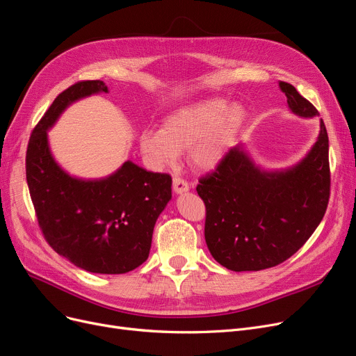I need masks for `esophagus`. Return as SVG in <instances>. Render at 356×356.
I'll list each match as a JSON object with an SVG mask.
<instances>
[{"label": "esophagus", "mask_w": 356, "mask_h": 356, "mask_svg": "<svg viewBox=\"0 0 356 356\" xmlns=\"http://www.w3.org/2000/svg\"><path fill=\"white\" fill-rule=\"evenodd\" d=\"M173 189H175V192L176 193H184V192H188L189 191V183L184 180L183 177H179V176H176L175 179H173Z\"/></svg>", "instance_id": "1"}]
</instances>
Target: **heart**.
I'll use <instances>...</instances> for the list:
<instances>
[{
	"mask_svg": "<svg viewBox=\"0 0 356 356\" xmlns=\"http://www.w3.org/2000/svg\"><path fill=\"white\" fill-rule=\"evenodd\" d=\"M245 118L240 104H228L222 99L184 106L163 119L160 131H143L140 149L154 168L176 164L179 151L189 149L191 161L209 170L224 160Z\"/></svg>",
	"mask_w": 356,
	"mask_h": 356,
	"instance_id": "1",
	"label": "heart"
}]
</instances>
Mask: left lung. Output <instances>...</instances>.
Instances as JSON below:
<instances>
[{
    "mask_svg": "<svg viewBox=\"0 0 356 356\" xmlns=\"http://www.w3.org/2000/svg\"><path fill=\"white\" fill-rule=\"evenodd\" d=\"M280 87L292 113L318 115L296 87L284 81ZM196 191L207 208V245L220 265L243 272L282 264L312 237L327 209L330 167L324 122L298 164L265 172L237 145L212 173L200 177Z\"/></svg>",
    "mask_w": 356,
    "mask_h": 356,
    "instance_id": "obj_1",
    "label": "left lung"
}]
</instances>
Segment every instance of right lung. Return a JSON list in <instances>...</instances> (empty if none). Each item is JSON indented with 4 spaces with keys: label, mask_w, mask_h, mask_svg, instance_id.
<instances>
[{
    "label": "right lung",
    "mask_w": 356,
    "mask_h": 356,
    "mask_svg": "<svg viewBox=\"0 0 356 356\" xmlns=\"http://www.w3.org/2000/svg\"><path fill=\"white\" fill-rule=\"evenodd\" d=\"M107 91L88 80L60 92L30 135L26 179L52 249L87 272L118 275L148 259L154 225L172 199V176L125 161L109 177L76 179L56 164L48 144V129L71 103Z\"/></svg>",
    "instance_id": "add662e5"
}]
</instances>
